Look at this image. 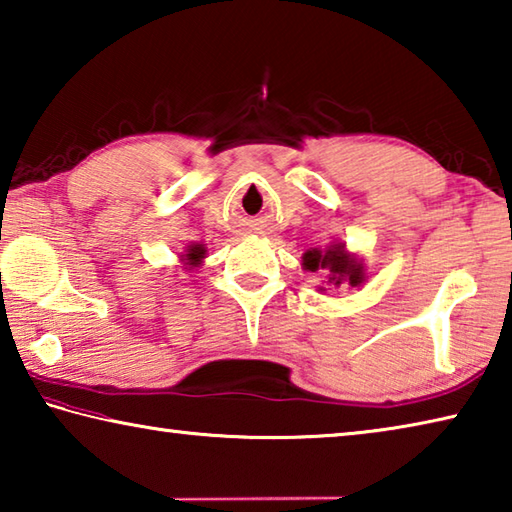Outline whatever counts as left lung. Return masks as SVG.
<instances>
[{"label":"left lung","mask_w":512,"mask_h":512,"mask_svg":"<svg viewBox=\"0 0 512 512\" xmlns=\"http://www.w3.org/2000/svg\"><path fill=\"white\" fill-rule=\"evenodd\" d=\"M302 268L305 271H327V284H334V287H341V284H348V287H361L366 282V266H363V259L350 253L345 248L343 241H332L325 250L311 248L302 255ZM325 291L323 287H318Z\"/></svg>","instance_id":"1"}]
</instances>
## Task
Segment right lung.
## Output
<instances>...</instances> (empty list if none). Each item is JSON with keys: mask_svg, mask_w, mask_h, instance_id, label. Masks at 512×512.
Wrapping results in <instances>:
<instances>
[{"mask_svg": "<svg viewBox=\"0 0 512 512\" xmlns=\"http://www.w3.org/2000/svg\"><path fill=\"white\" fill-rule=\"evenodd\" d=\"M203 259H205V246L203 244H189L185 248V253L180 255V262L185 264L187 271H192V268L201 266Z\"/></svg>", "mask_w": 512, "mask_h": 512, "instance_id": "obj_1", "label": "right lung"}]
</instances>
